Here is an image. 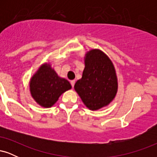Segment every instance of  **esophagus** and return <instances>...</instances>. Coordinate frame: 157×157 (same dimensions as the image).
I'll list each match as a JSON object with an SVG mask.
<instances>
[{
  "label": "esophagus",
  "mask_w": 157,
  "mask_h": 157,
  "mask_svg": "<svg viewBox=\"0 0 157 157\" xmlns=\"http://www.w3.org/2000/svg\"><path fill=\"white\" fill-rule=\"evenodd\" d=\"M71 86H72V87H74V86H75V80H71Z\"/></svg>",
  "instance_id": "esophagus-1"
}]
</instances>
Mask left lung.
I'll return each instance as SVG.
<instances>
[{
    "instance_id": "obj_1",
    "label": "left lung",
    "mask_w": 157,
    "mask_h": 157,
    "mask_svg": "<svg viewBox=\"0 0 157 157\" xmlns=\"http://www.w3.org/2000/svg\"><path fill=\"white\" fill-rule=\"evenodd\" d=\"M118 82L113 63L100 49H91L85 56L82 78L75 89L85 105L91 111L107 106L117 92Z\"/></svg>"
}]
</instances>
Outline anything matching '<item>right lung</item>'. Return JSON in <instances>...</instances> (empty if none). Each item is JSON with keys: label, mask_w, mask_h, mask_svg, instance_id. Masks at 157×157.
I'll return each instance as SVG.
<instances>
[{"label": "right lung", "mask_w": 157, "mask_h": 157, "mask_svg": "<svg viewBox=\"0 0 157 157\" xmlns=\"http://www.w3.org/2000/svg\"><path fill=\"white\" fill-rule=\"evenodd\" d=\"M29 87L32 98L44 108L52 107L63 93L71 89L70 82L59 77L47 63L40 66L32 76Z\"/></svg>", "instance_id": "1"}]
</instances>
